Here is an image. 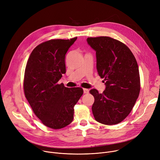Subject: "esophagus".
<instances>
[{
    "label": "esophagus",
    "mask_w": 160,
    "mask_h": 160,
    "mask_svg": "<svg viewBox=\"0 0 160 160\" xmlns=\"http://www.w3.org/2000/svg\"><path fill=\"white\" fill-rule=\"evenodd\" d=\"M83 92L84 93H88L89 92V90L87 89V88H84L83 89Z\"/></svg>",
    "instance_id": "esophagus-1"
}]
</instances>
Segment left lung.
Instances as JSON below:
<instances>
[{
  "label": "left lung",
  "mask_w": 160,
  "mask_h": 160,
  "mask_svg": "<svg viewBox=\"0 0 160 160\" xmlns=\"http://www.w3.org/2000/svg\"><path fill=\"white\" fill-rule=\"evenodd\" d=\"M87 41L96 52L97 70L106 86L102 93L90 91L95 99L93 115L102 124H118L128 116L139 96L137 61L125 44L111 37H88Z\"/></svg>",
  "instance_id": "left-lung-1"
}]
</instances>
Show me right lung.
<instances>
[{
  "mask_svg": "<svg viewBox=\"0 0 160 160\" xmlns=\"http://www.w3.org/2000/svg\"><path fill=\"white\" fill-rule=\"evenodd\" d=\"M78 37L44 42L31 53L24 73L25 97L34 114L51 128L70 124L73 107L83 93L81 88H67L58 84L66 73L65 55Z\"/></svg>",
  "mask_w": 160,
  "mask_h": 160,
  "instance_id": "add662e5",
  "label": "right lung"
}]
</instances>
